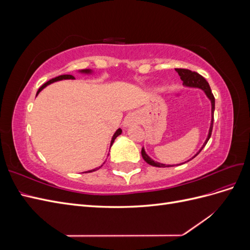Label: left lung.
Instances as JSON below:
<instances>
[{
    "label": "left lung",
    "mask_w": 250,
    "mask_h": 250,
    "mask_svg": "<svg viewBox=\"0 0 250 250\" xmlns=\"http://www.w3.org/2000/svg\"><path fill=\"white\" fill-rule=\"evenodd\" d=\"M176 72L178 73V75L180 76V79L183 80V83L185 85L187 86H192V87H199L201 88L202 90H204V93L207 94V96L208 97V99L210 100L211 102V123H210V127H209V131H208V139L206 141V143L203 144L202 148L199 150L200 151L203 149V147L207 145L208 141L209 140L210 135H211V131H213V124H214V110H215V97L213 95V93H211L210 90V87H209V84L208 83V81L204 79L200 74L196 73V72H192L190 70H187V69H176ZM198 152V153H199ZM197 153V154H198ZM196 154V155H197ZM195 155V156H196ZM142 156L144 158V161H145L146 163H148L149 165L151 166H154V167H160V168H165V167H169V166H166L164 164H160L157 162H154L151 160V158L146 154L145 150H144V148H142ZM194 156V157H195ZM193 157V158H194Z\"/></svg>",
    "instance_id": "1"
}]
</instances>
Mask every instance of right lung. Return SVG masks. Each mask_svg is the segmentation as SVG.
<instances>
[{
    "instance_id": "right-lung-1",
    "label": "right lung",
    "mask_w": 250,
    "mask_h": 250,
    "mask_svg": "<svg viewBox=\"0 0 250 250\" xmlns=\"http://www.w3.org/2000/svg\"><path fill=\"white\" fill-rule=\"evenodd\" d=\"M83 72H89L88 70H83ZM74 78V76H72V75H60V76H58V77H55V78H53V79H51V80H49V81H47L46 83H43V84L39 88V90H37V94H36V96L39 95V93L41 92V90L43 88V87H46L48 84H50V83H52V82H55V81H58V80H62V79H73ZM121 132H122V130L121 129H118L117 131H116V133L113 134V137H112V139H111V145H112V143L115 142V140L117 139V137L118 135H120L121 134ZM110 145V146H111ZM97 169H94V170H90V171H87V172H93V171H96Z\"/></svg>"
}]
</instances>
